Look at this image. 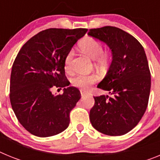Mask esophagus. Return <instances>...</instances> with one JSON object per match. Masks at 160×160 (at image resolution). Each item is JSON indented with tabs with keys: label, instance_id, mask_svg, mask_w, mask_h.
<instances>
[{
	"label": "esophagus",
	"instance_id": "34e87169",
	"mask_svg": "<svg viewBox=\"0 0 160 160\" xmlns=\"http://www.w3.org/2000/svg\"><path fill=\"white\" fill-rule=\"evenodd\" d=\"M86 94H87V93L84 92V91H81V95L82 96H85Z\"/></svg>",
	"mask_w": 160,
	"mask_h": 160
}]
</instances>
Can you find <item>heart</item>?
Segmentation results:
<instances>
[{
    "mask_svg": "<svg viewBox=\"0 0 160 160\" xmlns=\"http://www.w3.org/2000/svg\"><path fill=\"white\" fill-rule=\"evenodd\" d=\"M79 48L82 52L87 54L90 58L95 59V62L98 66H104L107 62L109 58V54L107 52L102 50V45L99 41L96 40L93 38H87L83 39L80 44ZM73 50L68 52L65 58V67L69 69L73 58ZM97 80V76L94 73L92 74H84L81 73L73 78L72 80V84L76 87H78L81 90H87L89 87L94 83Z\"/></svg>",
    "mask_w": 160,
    "mask_h": 160,
    "instance_id": "b5f03b06",
    "label": "heart"
}]
</instances>
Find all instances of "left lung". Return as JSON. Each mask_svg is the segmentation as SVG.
Wrapping results in <instances>:
<instances>
[{
    "instance_id": "8db88e82",
    "label": "left lung",
    "mask_w": 160,
    "mask_h": 160,
    "mask_svg": "<svg viewBox=\"0 0 160 160\" xmlns=\"http://www.w3.org/2000/svg\"><path fill=\"white\" fill-rule=\"evenodd\" d=\"M88 35L105 42L112 52L108 72L98 85L112 96L94 97L90 122L105 135H125L138 123L148 107L151 73L146 53L136 38L119 28L91 29Z\"/></svg>"
}]
</instances>
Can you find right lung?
Here are the masks:
<instances>
[{
    "mask_svg": "<svg viewBox=\"0 0 160 160\" xmlns=\"http://www.w3.org/2000/svg\"><path fill=\"white\" fill-rule=\"evenodd\" d=\"M87 29H48L31 38L12 64L9 98L14 114L26 131L38 137L56 135L68 128L70 113L81 94L69 86L65 58ZM53 87L63 94H52Z\"/></svg>",
    "mask_w": 160,
    "mask_h": 160,
    "instance_id": "obj_1",
    "label": "right lung"
}]
</instances>
